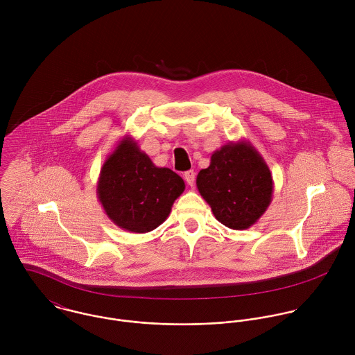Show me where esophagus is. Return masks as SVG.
I'll list each match as a JSON object with an SVG mask.
<instances>
[{"mask_svg": "<svg viewBox=\"0 0 355 355\" xmlns=\"http://www.w3.org/2000/svg\"><path fill=\"white\" fill-rule=\"evenodd\" d=\"M183 176H184V180L189 186L194 184V182H196V172L194 171H187V172H184Z\"/></svg>", "mask_w": 355, "mask_h": 355, "instance_id": "34e87169", "label": "esophagus"}]
</instances>
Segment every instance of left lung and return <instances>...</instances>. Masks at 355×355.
<instances>
[{
    "label": "left lung",
    "mask_w": 355,
    "mask_h": 355,
    "mask_svg": "<svg viewBox=\"0 0 355 355\" xmlns=\"http://www.w3.org/2000/svg\"><path fill=\"white\" fill-rule=\"evenodd\" d=\"M197 189L221 224L248 230L272 202L273 179L262 155L241 139L213 152L197 176Z\"/></svg>",
    "instance_id": "1"
}]
</instances>
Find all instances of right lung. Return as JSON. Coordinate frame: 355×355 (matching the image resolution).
<instances>
[{
    "instance_id": "1",
    "label": "right lung",
    "mask_w": 355,
    "mask_h": 355,
    "mask_svg": "<svg viewBox=\"0 0 355 355\" xmlns=\"http://www.w3.org/2000/svg\"><path fill=\"white\" fill-rule=\"evenodd\" d=\"M184 189L178 173L155 166L138 142L125 135L102 165L97 197L114 225L146 234L166 220Z\"/></svg>"
}]
</instances>
